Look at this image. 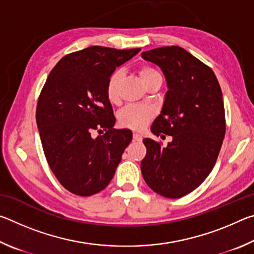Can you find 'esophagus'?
Wrapping results in <instances>:
<instances>
[{"mask_svg": "<svg viewBox=\"0 0 254 254\" xmlns=\"http://www.w3.org/2000/svg\"><path fill=\"white\" fill-rule=\"evenodd\" d=\"M133 140L137 141V142H141V141H142V136L137 134V133H133Z\"/></svg>", "mask_w": 254, "mask_h": 254, "instance_id": "34e87169", "label": "esophagus"}]
</instances>
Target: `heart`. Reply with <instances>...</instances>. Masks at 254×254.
<instances>
[{"mask_svg":"<svg viewBox=\"0 0 254 254\" xmlns=\"http://www.w3.org/2000/svg\"><path fill=\"white\" fill-rule=\"evenodd\" d=\"M140 78L144 84L145 81L153 78V77L161 76L156 68L149 65H143L139 69ZM122 72L120 70L114 71L106 83V97L111 103H117L119 101V88L122 80ZM154 117V110L150 106L143 105H127L119 113V123L124 127L132 128V130H143Z\"/></svg>","mask_w":254,"mask_h":254,"instance_id":"obj_1","label":"heart"}]
</instances>
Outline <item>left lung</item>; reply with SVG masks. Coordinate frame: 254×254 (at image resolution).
<instances>
[{
    "mask_svg": "<svg viewBox=\"0 0 254 254\" xmlns=\"http://www.w3.org/2000/svg\"><path fill=\"white\" fill-rule=\"evenodd\" d=\"M165 74L168 91L151 132L170 135L167 147L144 139L141 173L148 186L167 198L191 192L212 171L225 135L222 91L210 67L178 46L141 54Z\"/></svg>",
    "mask_w": 254,
    "mask_h": 254,
    "instance_id": "obj_1",
    "label": "left lung"
}]
</instances>
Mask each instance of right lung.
Wrapping results in <instances>:
<instances>
[{
    "label": "right lung",
    "mask_w": 254,
    "mask_h": 254,
    "mask_svg": "<svg viewBox=\"0 0 254 254\" xmlns=\"http://www.w3.org/2000/svg\"><path fill=\"white\" fill-rule=\"evenodd\" d=\"M141 49L93 46L68 54L47 78L36 119L48 165L68 191L91 196L113 178L131 142L127 128H113L115 117L106 97L112 72ZM107 132L93 138L94 130Z\"/></svg>",
    "instance_id": "add662e5"
}]
</instances>
